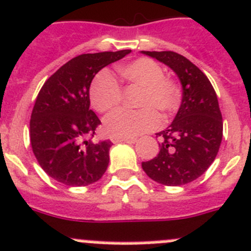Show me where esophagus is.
Listing matches in <instances>:
<instances>
[{
  "instance_id": "obj_1",
  "label": "esophagus",
  "mask_w": 251,
  "mask_h": 251,
  "mask_svg": "<svg viewBox=\"0 0 251 251\" xmlns=\"http://www.w3.org/2000/svg\"><path fill=\"white\" fill-rule=\"evenodd\" d=\"M110 140H111V142H114V144H119V142H124V141H128V142L136 141L135 137H120V136H115V135L110 136Z\"/></svg>"
}]
</instances>
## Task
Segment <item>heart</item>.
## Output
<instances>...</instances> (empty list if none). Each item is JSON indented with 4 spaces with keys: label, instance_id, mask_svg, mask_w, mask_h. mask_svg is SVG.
Segmentation results:
<instances>
[{
    "label": "heart",
    "instance_id": "obj_1",
    "mask_svg": "<svg viewBox=\"0 0 251 251\" xmlns=\"http://www.w3.org/2000/svg\"><path fill=\"white\" fill-rule=\"evenodd\" d=\"M118 72L127 83L142 88L139 106L142 109L131 111L118 109L110 112L104 120V127L111 135L132 137L152 131L161 125L158 111L165 116L172 114L179 101V89L175 81L165 78V72L157 62L150 58L120 65ZM121 89L118 81L107 72H101L94 79L90 88V101L94 109L106 112L118 106Z\"/></svg>",
    "mask_w": 251,
    "mask_h": 251
}]
</instances>
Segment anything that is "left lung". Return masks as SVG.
Returning a JSON list of instances; mask_svg holds the SVG:
<instances>
[{
  "instance_id": "obj_1",
  "label": "left lung",
  "mask_w": 251,
  "mask_h": 251,
  "mask_svg": "<svg viewBox=\"0 0 251 251\" xmlns=\"http://www.w3.org/2000/svg\"><path fill=\"white\" fill-rule=\"evenodd\" d=\"M176 73L182 85V102L171 125L158 132L162 142L154 158L142 162L150 178L165 186L191 183L217 157L223 121L218 98L204 73L175 51H146Z\"/></svg>"
}]
</instances>
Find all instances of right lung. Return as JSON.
Instances as JSON below:
<instances>
[{
  "instance_id": "obj_1",
  "label": "right lung",
  "mask_w": 251,
  "mask_h": 251,
  "mask_svg": "<svg viewBox=\"0 0 251 251\" xmlns=\"http://www.w3.org/2000/svg\"><path fill=\"white\" fill-rule=\"evenodd\" d=\"M130 49L81 54L60 67L44 83L30 115V145L44 172L69 187L99 181L109 166L111 141L85 140L100 125L90 110V84L106 65Z\"/></svg>"
}]
</instances>
